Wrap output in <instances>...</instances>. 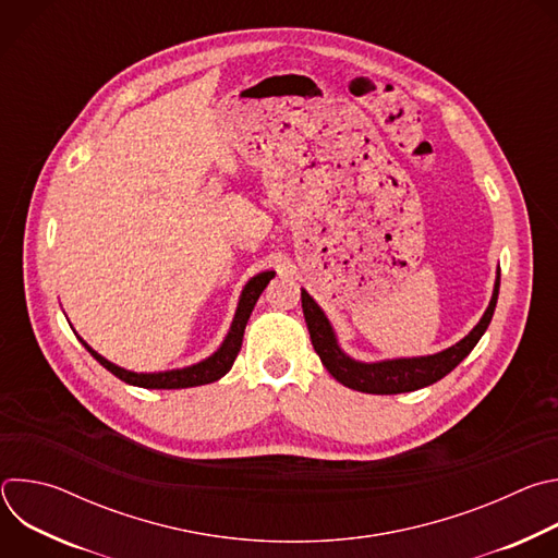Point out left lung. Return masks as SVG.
<instances>
[{
    "label": "left lung",
    "mask_w": 558,
    "mask_h": 558,
    "mask_svg": "<svg viewBox=\"0 0 558 558\" xmlns=\"http://www.w3.org/2000/svg\"><path fill=\"white\" fill-rule=\"evenodd\" d=\"M499 280H501V269H497L495 289H493L488 308L484 311L482 320L474 325V329L463 340L433 355L395 357V360H379V362H360L347 355L338 342V336L325 311L317 306V302L304 289L300 298H302V313L311 336V344L315 353L320 355L325 368L340 384L353 390L371 392V395H397V392H411L439 381L476 347V342L482 340L495 315V306L499 298Z\"/></svg>",
    "instance_id": "obj_1"
}]
</instances>
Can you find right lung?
Wrapping results in <instances>:
<instances>
[{
    "instance_id": "1",
    "label": "right lung",
    "mask_w": 558,
    "mask_h": 558,
    "mask_svg": "<svg viewBox=\"0 0 558 558\" xmlns=\"http://www.w3.org/2000/svg\"><path fill=\"white\" fill-rule=\"evenodd\" d=\"M276 276V271H263V274H256L245 287H243V293L241 298H238V306H235V313H233V320H231V327L222 340V344L205 360L192 364V366H185V368H172V371H158V373H136V371H128V368H121L117 364H112L110 360H106L104 355H99L93 347H88L86 340L78 338V342H82L88 353L104 366L108 368L112 375H117L119 379H123L125 384H132V386H141V388H190V386H203V384H211L216 379H220L222 375L229 373V368L233 366V360L238 355V351H241L243 347V336H245V327H247V320L250 315L260 298V293L265 291V287L269 284V280Z\"/></svg>"
}]
</instances>
